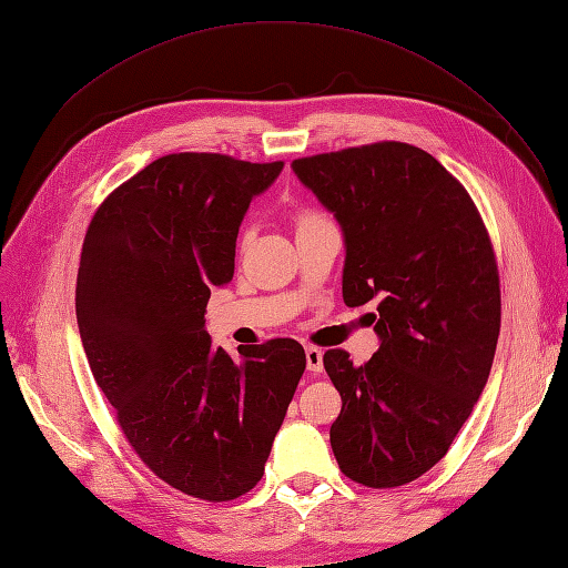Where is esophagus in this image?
I'll return each instance as SVG.
<instances>
[{"label":"esophagus","instance_id":"esophagus-1","mask_svg":"<svg viewBox=\"0 0 568 568\" xmlns=\"http://www.w3.org/2000/svg\"><path fill=\"white\" fill-rule=\"evenodd\" d=\"M322 348L317 346H305V365H307V372L313 374H320L324 369V363H322Z\"/></svg>","mask_w":568,"mask_h":568}]
</instances>
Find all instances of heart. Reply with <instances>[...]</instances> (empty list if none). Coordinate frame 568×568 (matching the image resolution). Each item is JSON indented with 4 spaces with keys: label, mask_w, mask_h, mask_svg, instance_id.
Returning <instances> with one entry per match:
<instances>
[{
    "label": "heart",
    "mask_w": 568,
    "mask_h": 568,
    "mask_svg": "<svg viewBox=\"0 0 568 568\" xmlns=\"http://www.w3.org/2000/svg\"><path fill=\"white\" fill-rule=\"evenodd\" d=\"M326 217L320 213V211H315V209H301V211H296V230L301 232V230H307V227H313V225H320V222H324Z\"/></svg>",
    "instance_id": "heart-1"
}]
</instances>
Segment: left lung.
<instances>
[{"mask_svg":"<svg viewBox=\"0 0 568 568\" xmlns=\"http://www.w3.org/2000/svg\"><path fill=\"white\" fill-rule=\"evenodd\" d=\"M346 236L343 301H376L365 365L324 353L341 393L329 440L341 471L398 488L450 450L500 336V272L476 203L432 153L374 142L294 161Z\"/></svg>","mask_w":568,"mask_h":568,"instance_id":"left-lung-1","label":"left lung"}]
</instances>
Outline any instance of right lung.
Returning a JSON list of instances; mask_svg holds the SVG:
<instances>
[{
  "label": "right lung",
  "mask_w": 568,
  "mask_h": 568,
  "mask_svg": "<svg viewBox=\"0 0 568 568\" xmlns=\"http://www.w3.org/2000/svg\"><path fill=\"white\" fill-rule=\"evenodd\" d=\"M282 168L168 153L115 186L84 234L75 313L94 382L146 467L199 500H236L263 478L305 372L294 338L234 359L203 329L248 203Z\"/></svg>",
  "instance_id": "right-lung-1"
}]
</instances>
